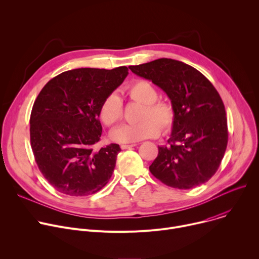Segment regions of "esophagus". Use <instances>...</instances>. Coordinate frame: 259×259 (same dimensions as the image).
Returning <instances> with one entry per match:
<instances>
[{
  "instance_id": "obj_1",
  "label": "esophagus",
  "mask_w": 259,
  "mask_h": 259,
  "mask_svg": "<svg viewBox=\"0 0 259 259\" xmlns=\"http://www.w3.org/2000/svg\"><path fill=\"white\" fill-rule=\"evenodd\" d=\"M137 144L133 143V144H121V149L122 150H129V149H132V147L136 146Z\"/></svg>"
}]
</instances>
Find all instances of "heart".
Masks as SVG:
<instances>
[{
	"label": "heart",
	"instance_id": "b5f03b06",
	"mask_svg": "<svg viewBox=\"0 0 259 259\" xmlns=\"http://www.w3.org/2000/svg\"><path fill=\"white\" fill-rule=\"evenodd\" d=\"M129 97L143 104L139 116L140 122L133 125H123L112 132V138L118 142H137L146 138H154L160 134L169 133L176 121L173 105L165 100H159L158 91L152 83L136 80L127 87ZM124 116L123 101L116 93H109L99 106V118L107 126L119 123ZM160 127H159L158 126Z\"/></svg>",
	"mask_w": 259,
	"mask_h": 259
}]
</instances>
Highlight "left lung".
Instances as JSON below:
<instances>
[{"instance_id": "obj_1", "label": "left lung", "mask_w": 259, "mask_h": 259, "mask_svg": "<svg viewBox=\"0 0 259 259\" xmlns=\"http://www.w3.org/2000/svg\"><path fill=\"white\" fill-rule=\"evenodd\" d=\"M129 68L165 91L176 113L169 145L159 146L151 173L179 190L207 182L216 173L229 139L225 104L217 90L198 69L170 58Z\"/></svg>"}]
</instances>
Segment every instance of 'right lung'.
Returning a JSON list of instances; mask_svg holds the SVG:
<instances>
[{"label": "right lung", "instance_id": "add662e5", "mask_svg": "<svg viewBox=\"0 0 259 259\" xmlns=\"http://www.w3.org/2000/svg\"><path fill=\"white\" fill-rule=\"evenodd\" d=\"M127 75V66L71 69L51 79L36 97L30 145L41 173L57 192L89 196L108 182L121 149L110 143L94 150L102 132L99 106Z\"/></svg>", "mask_w": 259, "mask_h": 259}]
</instances>
